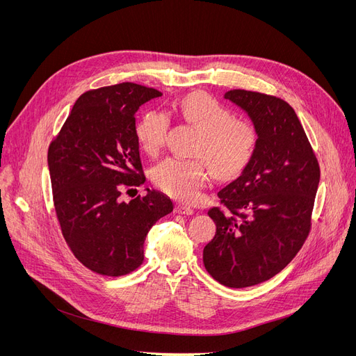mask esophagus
Here are the masks:
<instances>
[{"label": "esophagus", "mask_w": 356, "mask_h": 356, "mask_svg": "<svg viewBox=\"0 0 356 356\" xmlns=\"http://www.w3.org/2000/svg\"><path fill=\"white\" fill-rule=\"evenodd\" d=\"M176 212L181 213V215H193L195 213V211L191 207H186V204H177Z\"/></svg>", "instance_id": "1"}]
</instances>
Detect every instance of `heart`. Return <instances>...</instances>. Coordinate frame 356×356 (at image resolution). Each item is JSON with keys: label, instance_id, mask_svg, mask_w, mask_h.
<instances>
[{"label": "heart", "instance_id": "obj_1", "mask_svg": "<svg viewBox=\"0 0 356 356\" xmlns=\"http://www.w3.org/2000/svg\"><path fill=\"white\" fill-rule=\"evenodd\" d=\"M179 112L200 133L196 153L208 160L218 177H232L251 161L258 133L252 122L232 118V112L204 92H193L179 104ZM167 115L148 111L136 127V138L145 154L156 156L163 145L167 129ZM208 175L203 160L165 159L153 170V181L165 195L179 200L192 202Z\"/></svg>", "mask_w": 356, "mask_h": 356}]
</instances>
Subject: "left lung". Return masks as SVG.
Masks as SVG:
<instances>
[{"instance_id":"8db88e82","label":"left lung","mask_w":356,"mask_h":356,"mask_svg":"<svg viewBox=\"0 0 356 356\" xmlns=\"http://www.w3.org/2000/svg\"><path fill=\"white\" fill-rule=\"evenodd\" d=\"M223 98L245 112L258 144L244 170L218 192L223 208L208 212L216 234L203 263L220 284L244 289L278 274L303 247L321 170L287 102L242 89Z\"/></svg>"}]
</instances>
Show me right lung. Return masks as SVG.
Segmentation results:
<instances>
[{
  "label": "right lung",
  "instance_id": "add662e5",
  "mask_svg": "<svg viewBox=\"0 0 356 356\" xmlns=\"http://www.w3.org/2000/svg\"><path fill=\"white\" fill-rule=\"evenodd\" d=\"M161 92L124 82L85 92L51 145L47 165L63 236L81 263L102 275L137 270L154 223L173 212L170 197L145 189L122 202L125 188L141 186L136 112Z\"/></svg>",
  "mask_w": 356,
  "mask_h": 356
}]
</instances>
